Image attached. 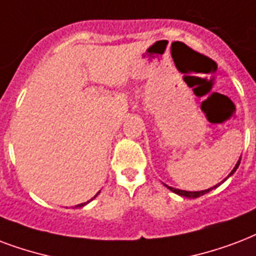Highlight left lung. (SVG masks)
<instances>
[{
	"label": "left lung",
	"mask_w": 256,
	"mask_h": 256,
	"mask_svg": "<svg viewBox=\"0 0 256 256\" xmlns=\"http://www.w3.org/2000/svg\"><path fill=\"white\" fill-rule=\"evenodd\" d=\"M240 160H242V156H240ZM240 160L238 161V164L235 165V168L232 169V172L230 173V176L234 174L235 173V170L238 169V166H239V164H240ZM168 186V185H166ZM218 185H214V188H216ZM168 188L170 189L172 192L177 193V194H180V196H182V198H200V196H202V194H206V193H208L210 190H212L214 188H210V189H206V190H200V192H188V190H181V189H176V188H170V186H168Z\"/></svg>",
	"instance_id": "8db88e82"
}]
</instances>
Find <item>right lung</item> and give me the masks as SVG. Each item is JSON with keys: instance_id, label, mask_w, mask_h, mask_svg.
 <instances>
[{"instance_id": "obj_1", "label": "right lung", "mask_w": 256, "mask_h": 256, "mask_svg": "<svg viewBox=\"0 0 256 256\" xmlns=\"http://www.w3.org/2000/svg\"><path fill=\"white\" fill-rule=\"evenodd\" d=\"M84 204H86V202H84ZM84 204H79V206H84Z\"/></svg>"}]
</instances>
